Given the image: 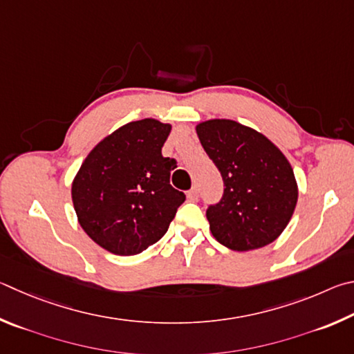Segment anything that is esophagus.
Wrapping results in <instances>:
<instances>
[{"label": "esophagus", "instance_id": "1", "mask_svg": "<svg viewBox=\"0 0 354 354\" xmlns=\"http://www.w3.org/2000/svg\"><path fill=\"white\" fill-rule=\"evenodd\" d=\"M197 199H199V191H197V188L189 189V191H188V201L196 202Z\"/></svg>", "mask_w": 354, "mask_h": 354}]
</instances>
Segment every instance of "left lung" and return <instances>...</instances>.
I'll use <instances>...</instances> for the list:
<instances>
[{"instance_id": "obj_1", "label": "left lung", "mask_w": 354, "mask_h": 354, "mask_svg": "<svg viewBox=\"0 0 354 354\" xmlns=\"http://www.w3.org/2000/svg\"><path fill=\"white\" fill-rule=\"evenodd\" d=\"M196 132L225 187L221 202L207 209L216 241L236 252L274 243L299 199L288 158L263 133L236 121L208 120Z\"/></svg>"}]
</instances>
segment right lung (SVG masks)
Instances as JSON below:
<instances>
[{"mask_svg": "<svg viewBox=\"0 0 354 354\" xmlns=\"http://www.w3.org/2000/svg\"><path fill=\"white\" fill-rule=\"evenodd\" d=\"M171 124H124L91 149L71 185L84 232L110 253L136 255L157 243L187 199L171 187L176 160L161 155Z\"/></svg>", "mask_w": 354, "mask_h": 354, "instance_id": "1", "label": "right lung"}]
</instances>
